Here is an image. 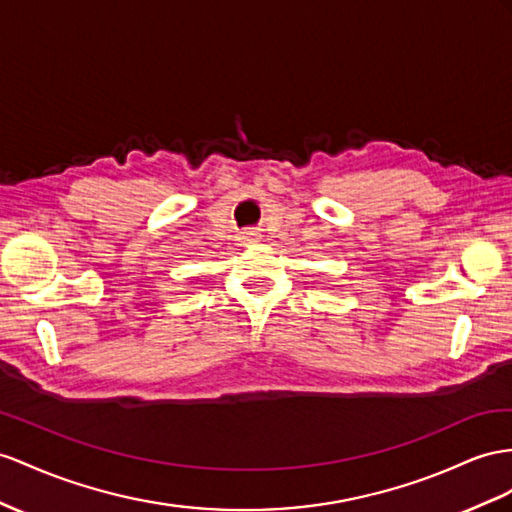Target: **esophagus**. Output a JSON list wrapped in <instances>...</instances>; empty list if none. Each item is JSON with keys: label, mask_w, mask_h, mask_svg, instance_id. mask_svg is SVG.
Returning a JSON list of instances; mask_svg holds the SVG:
<instances>
[{"label": "esophagus", "mask_w": 512, "mask_h": 512, "mask_svg": "<svg viewBox=\"0 0 512 512\" xmlns=\"http://www.w3.org/2000/svg\"><path fill=\"white\" fill-rule=\"evenodd\" d=\"M259 240H261V233H259L257 229H246V231L242 233V242H246V244L259 242Z\"/></svg>", "instance_id": "1"}]
</instances>
